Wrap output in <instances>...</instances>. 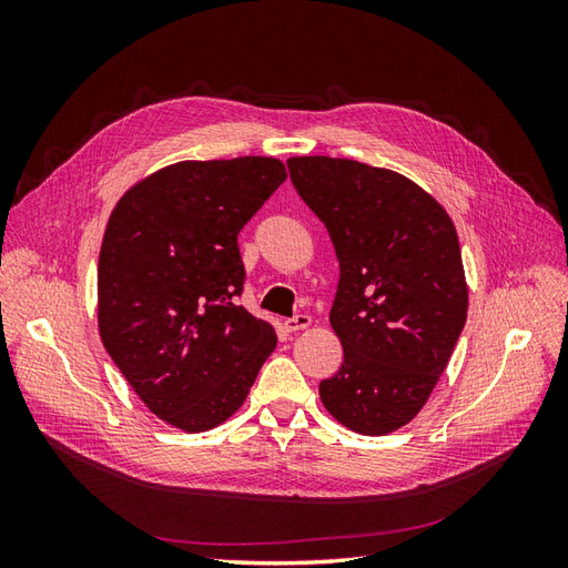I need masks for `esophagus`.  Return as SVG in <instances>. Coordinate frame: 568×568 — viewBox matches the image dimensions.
I'll return each instance as SVG.
<instances>
[{"mask_svg": "<svg viewBox=\"0 0 568 568\" xmlns=\"http://www.w3.org/2000/svg\"><path fill=\"white\" fill-rule=\"evenodd\" d=\"M311 324H313L311 315H296V317H291V320L284 322L286 332H303V329H307V326H311Z\"/></svg>", "mask_w": 568, "mask_h": 568, "instance_id": "1", "label": "esophagus"}]
</instances>
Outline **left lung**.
Masks as SVG:
<instances>
[{"label": "left lung", "instance_id": "obj_1", "mask_svg": "<svg viewBox=\"0 0 568 568\" xmlns=\"http://www.w3.org/2000/svg\"><path fill=\"white\" fill-rule=\"evenodd\" d=\"M286 165L341 270L329 320L343 363L320 384L322 405L355 434L398 432L426 405L467 322L457 230L432 194L393 170L332 156Z\"/></svg>", "mask_w": 568, "mask_h": 568}]
</instances>
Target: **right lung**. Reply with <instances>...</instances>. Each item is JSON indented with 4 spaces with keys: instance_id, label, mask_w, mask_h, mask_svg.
I'll return each mask as SVG.
<instances>
[{
    "instance_id": "add662e5",
    "label": "right lung",
    "mask_w": 568,
    "mask_h": 568,
    "mask_svg": "<svg viewBox=\"0 0 568 568\" xmlns=\"http://www.w3.org/2000/svg\"><path fill=\"white\" fill-rule=\"evenodd\" d=\"M286 180L282 161H180L134 182L106 222L97 267L99 336L140 400L186 434L244 405L277 346L242 294L236 236Z\"/></svg>"
}]
</instances>
